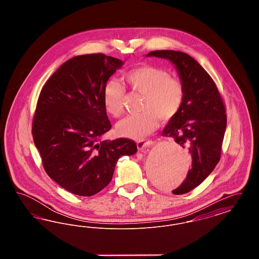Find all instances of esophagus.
Returning <instances> with one entry per match:
<instances>
[{"instance_id": "obj_1", "label": "esophagus", "mask_w": 259, "mask_h": 259, "mask_svg": "<svg viewBox=\"0 0 259 259\" xmlns=\"http://www.w3.org/2000/svg\"><path fill=\"white\" fill-rule=\"evenodd\" d=\"M150 146H152V142L149 141V140H144V139H142V140H139V141L137 142V147H138V148H139L140 150H142V149H144V148H148V147H150Z\"/></svg>"}]
</instances>
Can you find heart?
Returning <instances> with one entry per match:
<instances>
[{
	"mask_svg": "<svg viewBox=\"0 0 259 259\" xmlns=\"http://www.w3.org/2000/svg\"><path fill=\"white\" fill-rule=\"evenodd\" d=\"M132 91L144 95L140 114L129 115L116 125L122 137L140 139L154 131L161 121L172 119L183 105L185 87L183 82L164 70L151 65L134 68L124 74ZM124 88L118 81L110 80L103 92L107 112L118 117L123 112Z\"/></svg>",
	"mask_w": 259,
	"mask_h": 259,
	"instance_id": "1",
	"label": "heart"
}]
</instances>
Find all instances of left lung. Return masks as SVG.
<instances>
[{"label": "left lung", "instance_id": "8db88e82", "mask_svg": "<svg viewBox=\"0 0 259 259\" xmlns=\"http://www.w3.org/2000/svg\"><path fill=\"white\" fill-rule=\"evenodd\" d=\"M150 56L172 62L185 87L181 110L162 132L187 148L191 155V168L185 181L172 190L175 195H181L201 185L221 159L225 107L214 81L194 58L174 50L151 51L147 54Z\"/></svg>", "mask_w": 259, "mask_h": 259}]
</instances>
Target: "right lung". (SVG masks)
<instances>
[{
	"mask_svg": "<svg viewBox=\"0 0 259 259\" xmlns=\"http://www.w3.org/2000/svg\"><path fill=\"white\" fill-rule=\"evenodd\" d=\"M123 65L103 53L65 62L41 88L32 134L44 168L69 192L92 196L110 184L122 155L137 152L135 142L102 141L111 130L103 92L110 76Z\"/></svg>",
	"mask_w": 259,
	"mask_h": 259,
	"instance_id": "obj_1",
	"label": "right lung"
}]
</instances>
